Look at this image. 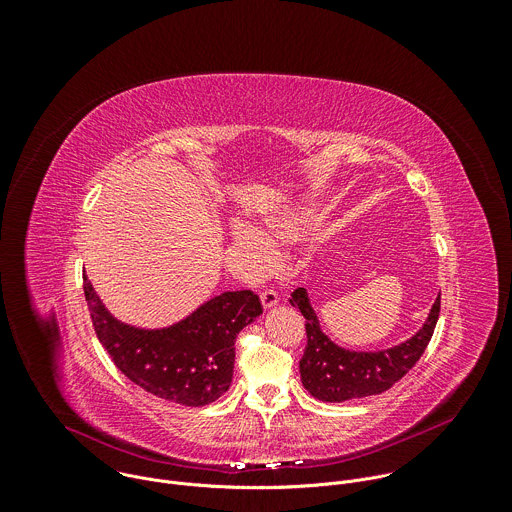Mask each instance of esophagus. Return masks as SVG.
<instances>
[{
	"mask_svg": "<svg viewBox=\"0 0 512 512\" xmlns=\"http://www.w3.org/2000/svg\"><path fill=\"white\" fill-rule=\"evenodd\" d=\"M261 304H263V308L265 310H269V308H273V306H277L279 304V298H277V294L273 289H265V291H261Z\"/></svg>",
	"mask_w": 512,
	"mask_h": 512,
	"instance_id": "esophagus-1",
	"label": "esophagus"
}]
</instances>
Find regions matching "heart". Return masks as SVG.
<instances>
[{"instance_id": "heart-1", "label": "heart", "mask_w": 512, "mask_h": 512, "mask_svg": "<svg viewBox=\"0 0 512 512\" xmlns=\"http://www.w3.org/2000/svg\"><path fill=\"white\" fill-rule=\"evenodd\" d=\"M306 227V218L300 214H285V216H273L269 221V237L249 225V223H239L235 229V237L241 243V247L249 253L251 259L255 261H263L271 255L273 251V243L271 239H291L298 237Z\"/></svg>"}]
</instances>
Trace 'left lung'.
<instances>
[{
  "label": "left lung",
  "instance_id": "1",
  "mask_svg": "<svg viewBox=\"0 0 512 512\" xmlns=\"http://www.w3.org/2000/svg\"><path fill=\"white\" fill-rule=\"evenodd\" d=\"M289 304L300 308L306 318L308 344L300 360L302 383L310 395L326 403L381 395L391 389L415 367L440 318V296H437L425 324L409 340L377 352H356L334 344L322 332L304 287L291 294Z\"/></svg>",
  "mask_w": 512,
  "mask_h": 512
}]
</instances>
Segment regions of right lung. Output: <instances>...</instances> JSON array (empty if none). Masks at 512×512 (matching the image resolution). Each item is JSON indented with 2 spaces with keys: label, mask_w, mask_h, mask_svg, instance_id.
Listing matches in <instances>:
<instances>
[{
  "label": "right lung",
  "mask_w": 512,
  "mask_h": 512,
  "mask_svg": "<svg viewBox=\"0 0 512 512\" xmlns=\"http://www.w3.org/2000/svg\"><path fill=\"white\" fill-rule=\"evenodd\" d=\"M83 281L95 334L115 367L143 391L186 407L229 391L237 334L263 314L251 289L225 291L168 328L145 330L111 316L87 275Z\"/></svg>",
  "instance_id": "obj_1"
}]
</instances>
